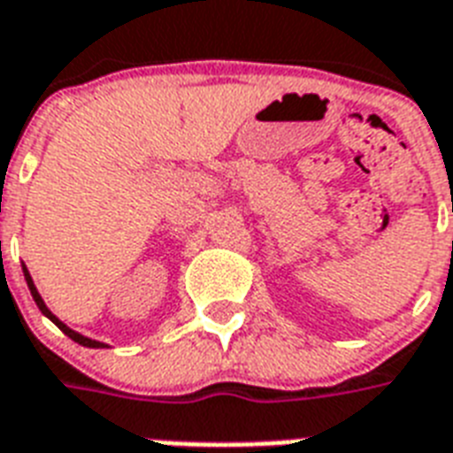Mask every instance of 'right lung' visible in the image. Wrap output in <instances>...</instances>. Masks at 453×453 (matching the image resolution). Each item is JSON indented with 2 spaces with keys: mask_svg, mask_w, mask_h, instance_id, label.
<instances>
[{
  "mask_svg": "<svg viewBox=\"0 0 453 453\" xmlns=\"http://www.w3.org/2000/svg\"><path fill=\"white\" fill-rule=\"evenodd\" d=\"M23 274H26L27 288H30V293H33V300H35V303H37V307H40L42 314H44V317L51 319V321H54V324L58 326V328H61V331L65 333V335H68L70 340H75V342H80V345H84V347H108V345H104V342H99V340L84 338V335H80V333H75V331H73V328H68V326L63 324L61 319L56 317V314H51V311H49L47 304H44V300H42V296H40V293H37V288H35L33 276H30V272H27V266H26V265H23Z\"/></svg>",
  "mask_w": 453,
  "mask_h": 453,
  "instance_id": "1",
  "label": "right lung"
}]
</instances>
